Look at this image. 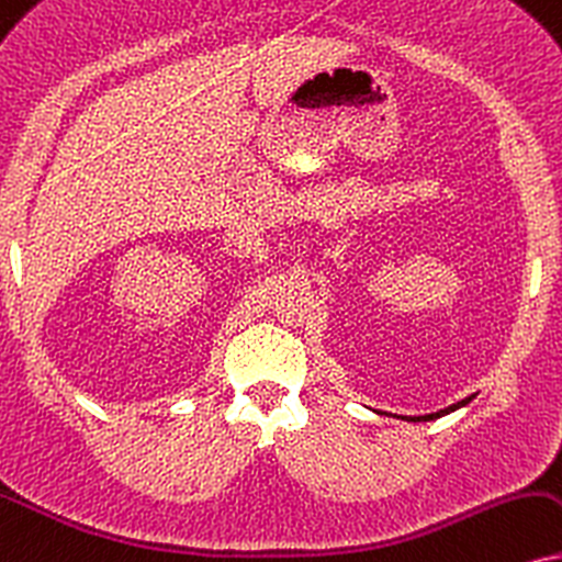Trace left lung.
I'll return each mask as SVG.
<instances>
[{"label": "left lung", "instance_id": "left-lung-1", "mask_svg": "<svg viewBox=\"0 0 562 562\" xmlns=\"http://www.w3.org/2000/svg\"><path fill=\"white\" fill-rule=\"evenodd\" d=\"M459 406H463V401H461V404L450 406V408H442V412H438V414H425V417H412V422H427V419H438V417H442V414L453 412V408H459Z\"/></svg>", "mask_w": 562, "mask_h": 562}]
</instances>
